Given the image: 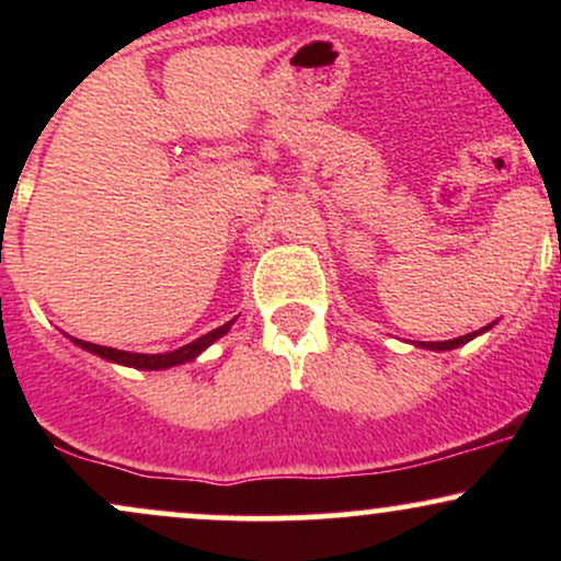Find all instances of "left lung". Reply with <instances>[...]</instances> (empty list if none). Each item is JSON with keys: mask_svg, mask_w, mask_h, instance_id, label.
I'll return each instance as SVG.
<instances>
[{"mask_svg": "<svg viewBox=\"0 0 561 561\" xmlns=\"http://www.w3.org/2000/svg\"><path fill=\"white\" fill-rule=\"evenodd\" d=\"M491 327H493V324H488V327H482V330H478V332L461 334V337H454V340H443V343H420V347H427V351H454V347L465 345V343H469V340L478 337V334L488 332V330H491Z\"/></svg>", "mask_w": 561, "mask_h": 561, "instance_id": "left-lung-1", "label": "left lung"}]
</instances>
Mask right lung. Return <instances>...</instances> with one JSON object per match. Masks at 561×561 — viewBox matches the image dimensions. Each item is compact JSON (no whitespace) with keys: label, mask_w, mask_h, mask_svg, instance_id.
Returning a JSON list of instances; mask_svg holds the SVG:
<instances>
[{"label":"right lung","mask_w":561,"mask_h":561,"mask_svg":"<svg viewBox=\"0 0 561 561\" xmlns=\"http://www.w3.org/2000/svg\"><path fill=\"white\" fill-rule=\"evenodd\" d=\"M234 324V319L227 321V324L216 327L214 332L203 334V337L192 340L190 345H182L176 347V351L171 353H128V351H115V347H107V345H94V343H83V340H73L76 345L83 347V351L94 353V356L105 358V362H113V364H121V366H134V369H169V366H179V364H186V362H195L199 353L205 351L208 345H214L218 337H224V334L229 332V327Z\"/></svg>","instance_id":"obj_1"}]
</instances>
